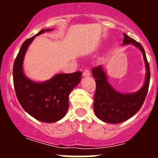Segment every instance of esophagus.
<instances>
[{"instance_id": "esophagus-1", "label": "esophagus", "mask_w": 158, "mask_h": 158, "mask_svg": "<svg viewBox=\"0 0 158 158\" xmlns=\"http://www.w3.org/2000/svg\"><path fill=\"white\" fill-rule=\"evenodd\" d=\"M82 76L84 77H88L90 76V70H85L84 72H83Z\"/></svg>"}]
</instances>
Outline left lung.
I'll return each mask as SVG.
<instances>
[{
  "label": "left lung",
  "instance_id": "left-lung-1",
  "mask_svg": "<svg viewBox=\"0 0 158 158\" xmlns=\"http://www.w3.org/2000/svg\"><path fill=\"white\" fill-rule=\"evenodd\" d=\"M130 44L142 52L146 68L144 82L137 91L120 93L108 82L107 73L102 65H98L92 70V75L95 78L97 85L94 102V113L98 118L105 123L117 124L131 118L140 109L148 93L150 70L146 53L142 45L124 33L123 45Z\"/></svg>",
  "mask_w": 158,
  "mask_h": 158
}]
</instances>
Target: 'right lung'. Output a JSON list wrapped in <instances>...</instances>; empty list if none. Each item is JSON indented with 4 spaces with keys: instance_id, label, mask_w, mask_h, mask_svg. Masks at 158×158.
<instances>
[{
    "instance_id": "obj_1",
    "label": "right lung",
    "mask_w": 158,
    "mask_h": 158,
    "mask_svg": "<svg viewBox=\"0 0 158 158\" xmlns=\"http://www.w3.org/2000/svg\"><path fill=\"white\" fill-rule=\"evenodd\" d=\"M54 29H45L23 43L13 66L14 88L19 102L27 113L41 122L60 120L69 108V95L81 81V72L57 73L44 81L32 80L23 71V59L36 36Z\"/></svg>"
}]
</instances>
